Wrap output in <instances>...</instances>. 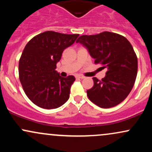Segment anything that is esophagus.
I'll list each match as a JSON object with an SVG mask.
<instances>
[{"label": "esophagus", "mask_w": 152, "mask_h": 152, "mask_svg": "<svg viewBox=\"0 0 152 152\" xmlns=\"http://www.w3.org/2000/svg\"><path fill=\"white\" fill-rule=\"evenodd\" d=\"M77 78H81V79H83V78H84L85 77L83 76H82V75H77V76H76Z\"/></svg>", "instance_id": "1"}]
</instances>
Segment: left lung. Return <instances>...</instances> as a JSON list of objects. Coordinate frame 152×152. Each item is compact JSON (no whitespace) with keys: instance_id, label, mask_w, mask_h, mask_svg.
<instances>
[{"instance_id":"obj_1","label":"left lung","mask_w":152,"mask_h":152,"mask_svg":"<svg viewBox=\"0 0 152 152\" xmlns=\"http://www.w3.org/2000/svg\"><path fill=\"white\" fill-rule=\"evenodd\" d=\"M76 43L88 50L95 64L107 69L101 81L93 78L94 86L87 90L88 99L104 109L119 104L129 94L137 75V57L129 41L121 35L105 31L81 36Z\"/></svg>"}]
</instances>
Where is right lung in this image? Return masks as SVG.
Returning a JSON list of instances; mask_svg holds the SVG:
<instances>
[{"instance_id": "right-lung-1", "label": "right lung", "mask_w": 152, "mask_h": 152, "mask_svg": "<svg viewBox=\"0 0 152 152\" xmlns=\"http://www.w3.org/2000/svg\"><path fill=\"white\" fill-rule=\"evenodd\" d=\"M78 36L46 31L26 44L19 61V78L26 96L36 106L56 109L69 99L76 78L74 76L62 77L56 69L63 51Z\"/></svg>"}]
</instances>
